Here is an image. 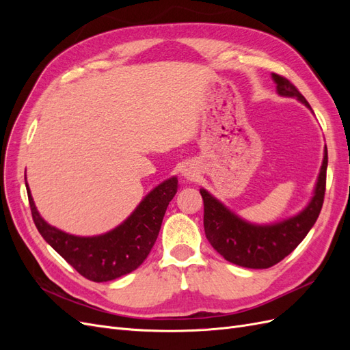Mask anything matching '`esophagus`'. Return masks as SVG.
I'll return each mask as SVG.
<instances>
[{
    "label": "esophagus",
    "mask_w": 350,
    "mask_h": 350,
    "mask_svg": "<svg viewBox=\"0 0 350 350\" xmlns=\"http://www.w3.org/2000/svg\"><path fill=\"white\" fill-rule=\"evenodd\" d=\"M184 176H185V178H188V179H191L194 175H193L191 172H187V171H185V172H184Z\"/></svg>",
    "instance_id": "obj_1"
}]
</instances>
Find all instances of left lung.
Returning a JSON list of instances; mask_svg holds the SVG:
<instances>
[{
  "instance_id": "1",
  "label": "left lung",
  "mask_w": 350,
  "mask_h": 350,
  "mask_svg": "<svg viewBox=\"0 0 350 350\" xmlns=\"http://www.w3.org/2000/svg\"><path fill=\"white\" fill-rule=\"evenodd\" d=\"M271 77L280 96L296 98L311 109L310 103L288 79L276 72H273ZM327 161L325 150L310 204L299 215L273 225L248 224L201 188L200 194L204 201V232L211 247L225 260L248 269H269L289 256L314 226L321 211Z\"/></svg>"
}]
</instances>
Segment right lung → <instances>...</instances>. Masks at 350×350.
<instances>
[{
  "instance_id": "1",
  "label": "right lung",
  "mask_w": 350,
  "mask_h": 350,
  "mask_svg": "<svg viewBox=\"0 0 350 350\" xmlns=\"http://www.w3.org/2000/svg\"><path fill=\"white\" fill-rule=\"evenodd\" d=\"M27 188L29 204L39 234L92 282H109L135 270L149 256L162 226L169 201L178 191V179L171 178L157 185L137 206L124 224L98 237H76L48 225L36 210Z\"/></svg>"
}]
</instances>
